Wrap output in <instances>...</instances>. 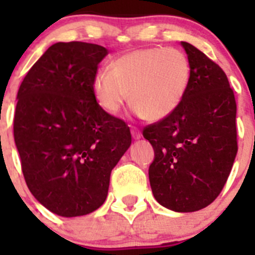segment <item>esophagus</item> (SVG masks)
Listing matches in <instances>:
<instances>
[{"mask_svg":"<svg viewBox=\"0 0 255 255\" xmlns=\"http://www.w3.org/2000/svg\"><path fill=\"white\" fill-rule=\"evenodd\" d=\"M131 135L134 139H140L141 138V132L140 130L136 129V128H131Z\"/></svg>","mask_w":255,"mask_h":255,"instance_id":"obj_1","label":"esophagus"}]
</instances>
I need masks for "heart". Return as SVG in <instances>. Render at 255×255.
Returning a JSON list of instances; mask_svg holds the SVG:
<instances>
[{
  "mask_svg": "<svg viewBox=\"0 0 255 255\" xmlns=\"http://www.w3.org/2000/svg\"><path fill=\"white\" fill-rule=\"evenodd\" d=\"M110 67L94 75L92 89L98 105L112 115L130 98L135 114L162 120L179 107L190 84V62L177 48L134 49L112 60Z\"/></svg>",
  "mask_w": 255,
  "mask_h": 255,
  "instance_id": "heart-1",
  "label": "heart"
}]
</instances>
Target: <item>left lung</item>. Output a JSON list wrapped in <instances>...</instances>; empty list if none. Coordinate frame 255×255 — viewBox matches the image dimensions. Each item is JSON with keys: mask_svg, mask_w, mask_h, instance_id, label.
<instances>
[{"mask_svg": "<svg viewBox=\"0 0 255 255\" xmlns=\"http://www.w3.org/2000/svg\"><path fill=\"white\" fill-rule=\"evenodd\" d=\"M190 84L179 107L145 126L154 159L149 182L159 204L195 212L213 202L227 181L236 153V101L226 74L203 52L181 42Z\"/></svg>", "mask_w": 255, "mask_h": 255, "instance_id": "obj_1", "label": "left lung"}]
</instances>
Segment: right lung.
I'll return each instance as SVG.
<instances>
[{"label": "right lung", "mask_w": 255, "mask_h": 255, "mask_svg": "<svg viewBox=\"0 0 255 255\" xmlns=\"http://www.w3.org/2000/svg\"><path fill=\"white\" fill-rule=\"evenodd\" d=\"M85 42L52 44L17 92L13 138L29 190L62 217L105 203L112 168L131 144L129 126L94 98L92 83L107 56Z\"/></svg>", "instance_id": "obj_1"}]
</instances>
